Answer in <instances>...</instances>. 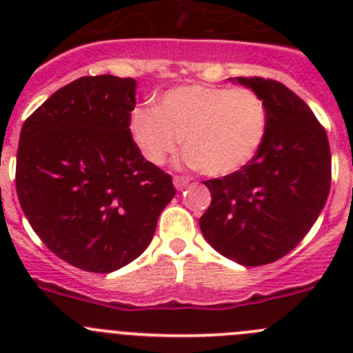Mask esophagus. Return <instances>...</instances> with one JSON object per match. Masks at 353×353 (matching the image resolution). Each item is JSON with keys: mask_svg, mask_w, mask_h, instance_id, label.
Segmentation results:
<instances>
[{"mask_svg": "<svg viewBox=\"0 0 353 353\" xmlns=\"http://www.w3.org/2000/svg\"><path fill=\"white\" fill-rule=\"evenodd\" d=\"M188 184H190V177H186V176L174 177V186H176V190L183 191L184 188H188Z\"/></svg>", "mask_w": 353, "mask_h": 353, "instance_id": "1", "label": "esophagus"}]
</instances>
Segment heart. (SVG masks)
<instances>
[{"label": "heart", "mask_w": 353, "mask_h": 353, "mask_svg": "<svg viewBox=\"0 0 353 353\" xmlns=\"http://www.w3.org/2000/svg\"><path fill=\"white\" fill-rule=\"evenodd\" d=\"M268 114L251 88L183 85L167 90L155 108L131 116V133L145 159L162 165L184 138V160L222 177L243 170L265 141Z\"/></svg>", "instance_id": "heart-1"}]
</instances>
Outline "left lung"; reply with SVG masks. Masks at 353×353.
Masks as SVG:
<instances>
[{"label": "left lung", "mask_w": 353, "mask_h": 353, "mask_svg": "<svg viewBox=\"0 0 353 353\" xmlns=\"http://www.w3.org/2000/svg\"><path fill=\"white\" fill-rule=\"evenodd\" d=\"M263 99L265 141L243 170L205 181L212 203L199 229L213 249L244 266L283 258L318 220L331 184L328 137L309 105L270 78L237 77Z\"/></svg>", "instance_id": "left-lung-1"}]
</instances>
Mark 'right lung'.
<instances>
[{
	"instance_id": "add662e5",
	"label": "right lung",
	"mask_w": 353,
	"mask_h": 353,
	"mask_svg": "<svg viewBox=\"0 0 353 353\" xmlns=\"http://www.w3.org/2000/svg\"><path fill=\"white\" fill-rule=\"evenodd\" d=\"M137 81L81 77L22 126L17 194L41 241L70 265L110 273L137 259L176 194L130 131Z\"/></svg>"
}]
</instances>
